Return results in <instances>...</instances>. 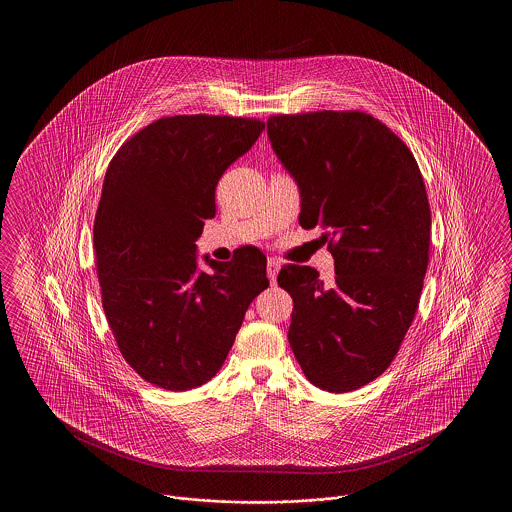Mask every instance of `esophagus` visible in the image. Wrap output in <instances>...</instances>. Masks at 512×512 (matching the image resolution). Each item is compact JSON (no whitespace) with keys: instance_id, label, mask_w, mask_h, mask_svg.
Here are the masks:
<instances>
[{"instance_id":"34e87169","label":"esophagus","mask_w":512,"mask_h":512,"mask_svg":"<svg viewBox=\"0 0 512 512\" xmlns=\"http://www.w3.org/2000/svg\"><path fill=\"white\" fill-rule=\"evenodd\" d=\"M282 267V263L276 259V257H268L267 261V274L270 284H276V276H278V270Z\"/></svg>"}]
</instances>
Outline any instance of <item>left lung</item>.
<instances>
[{"mask_svg":"<svg viewBox=\"0 0 512 512\" xmlns=\"http://www.w3.org/2000/svg\"><path fill=\"white\" fill-rule=\"evenodd\" d=\"M270 146L297 182L299 224L326 228L336 278L286 265L288 340L307 380L347 393L378 378L405 338L424 284L430 205L411 149L361 111L274 115Z\"/></svg>","mask_w":512,"mask_h":512,"instance_id":"left-lung-1","label":"left lung"}]
</instances>
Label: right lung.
<instances>
[{
    "label": "right lung",
    "mask_w": 512,
    "mask_h": 512,
    "mask_svg": "<svg viewBox=\"0 0 512 512\" xmlns=\"http://www.w3.org/2000/svg\"><path fill=\"white\" fill-rule=\"evenodd\" d=\"M263 130L242 117H165L126 140L107 167L94 220L101 303L124 361L153 386L209 382L268 288L257 247H240L230 263L205 255L207 272L195 253L217 213L220 176Z\"/></svg>",
    "instance_id": "right-lung-1"
}]
</instances>
